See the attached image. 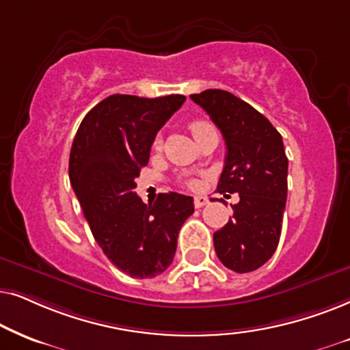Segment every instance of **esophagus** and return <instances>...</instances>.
<instances>
[{
	"mask_svg": "<svg viewBox=\"0 0 350 350\" xmlns=\"http://www.w3.org/2000/svg\"><path fill=\"white\" fill-rule=\"evenodd\" d=\"M206 203H208V198L203 197V195H200V197H195V200H193L195 208H203Z\"/></svg>",
	"mask_w": 350,
	"mask_h": 350,
	"instance_id": "34e87169",
	"label": "esophagus"
}]
</instances>
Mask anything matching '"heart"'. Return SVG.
I'll list each match as a JSON object with an SVG mask.
<instances>
[{
	"label": "heart",
	"instance_id": "1",
	"mask_svg": "<svg viewBox=\"0 0 350 350\" xmlns=\"http://www.w3.org/2000/svg\"><path fill=\"white\" fill-rule=\"evenodd\" d=\"M208 128H211V124H209L208 121H203V120H193L192 123H190V131H192L193 136H197L198 133H202V131H204V129H208ZM161 144H163L161 137L160 136L155 137V141H153V148H155V150H160ZM189 185H190V187H195V185H197V183H189Z\"/></svg>",
	"mask_w": 350,
	"mask_h": 350
}]
</instances>
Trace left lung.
Instances as JSON below:
<instances>
[{
  "instance_id": "8db88e82",
  "label": "left lung",
  "mask_w": 350,
  "mask_h": 350,
  "mask_svg": "<svg viewBox=\"0 0 350 350\" xmlns=\"http://www.w3.org/2000/svg\"><path fill=\"white\" fill-rule=\"evenodd\" d=\"M221 129L226 165L219 193H239L234 216L214 232V250L227 269L253 272L275 253L288 193V158L280 133L262 113L222 90L190 96Z\"/></svg>"
}]
</instances>
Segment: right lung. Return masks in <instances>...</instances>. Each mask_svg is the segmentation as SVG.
I'll return each instance as SVG.
<instances>
[{
    "mask_svg": "<svg viewBox=\"0 0 350 350\" xmlns=\"http://www.w3.org/2000/svg\"><path fill=\"white\" fill-rule=\"evenodd\" d=\"M185 96L113 94L83 118L70 150V184L97 245L110 262L134 278H153L170 267L179 230L193 213V198L160 193L146 204L136 178L148 163L157 133Z\"/></svg>",
    "mask_w": 350,
    "mask_h": 350,
    "instance_id": "right-lung-1",
    "label": "right lung"
}]
</instances>
